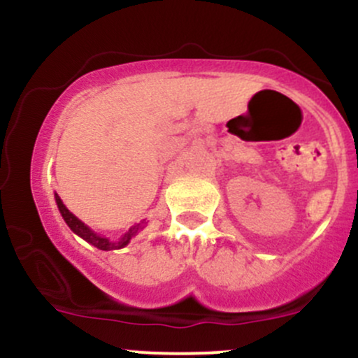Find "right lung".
I'll list each match as a JSON object with an SVG mask.
<instances>
[{
    "mask_svg": "<svg viewBox=\"0 0 358 358\" xmlns=\"http://www.w3.org/2000/svg\"><path fill=\"white\" fill-rule=\"evenodd\" d=\"M55 202H57V207H59V210L62 213V217H64L65 224L71 227V231L73 234H77L79 237H82V239H84L85 242L92 244L94 248H97L101 250H113V249L124 248V245L129 244V241L133 239V237L136 236L139 231H141V224H136V225H133V227H131L129 231H127L119 241H109L108 237H104V236H101V234L94 232L92 229L87 227V225L84 224V222L77 219V217L73 215V213L69 210L67 207H65L64 202H62L60 196L57 195V193H55Z\"/></svg>",
    "mask_w": 358,
    "mask_h": 358,
    "instance_id": "right-lung-1",
    "label": "right lung"
}]
</instances>
